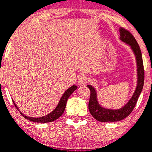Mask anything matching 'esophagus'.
Returning a JSON list of instances; mask_svg holds the SVG:
<instances>
[{
  "label": "esophagus",
  "instance_id": "esophagus-1",
  "mask_svg": "<svg viewBox=\"0 0 152 152\" xmlns=\"http://www.w3.org/2000/svg\"><path fill=\"white\" fill-rule=\"evenodd\" d=\"M88 82H89V78L85 75H82L79 77V83L80 85H85Z\"/></svg>",
  "mask_w": 152,
  "mask_h": 152
}]
</instances>
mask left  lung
I'll list each match as a JSON object with an SVG mask.
<instances>
[{
  "mask_svg": "<svg viewBox=\"0 0 152 152\" xmlns=\"http://www.w3.org/2000/svg\"><path fill=\"white\" fill-rule=\"evenodd\" d=\"M120 40L125 42L132 48V51L136 57L137 67V85L133 96L130 99L127 104L122 108L112 110L102 107L99 105L97 101V96L96 90L91 85H88V88L91 91L88 108L91 115L96 120L99 122H117L126 118L132 112L137 104L138 98L141 94L144 85V68L142 62V53L139 45L134 37L127 29L123 27L120 28Z\"/></svg>",
  "mask_w": 152,
  "mask_h": 152,
  "instance_id": "1",
  "label": "left lung"
}]
</instances>
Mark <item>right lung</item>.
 Instances as JSON below:
<instances>
[{
    "mask_svg": "<svg viewBox=\"0 0 152 152\" xmlns=\"http://www.w3.org/2000/svg\"><path fill=\"white\" fill-rule=\"evenodd\" d=\"M76 89H77V87H76V85H73V86H71L70 88H69L68 89L64 92V94L62 95V96H61V99H60L59 102H58V105L56 106V108L54 109L51 113H50L49 114L45 116V117H39V118H38V117L36 118V117H26V116H25L24 114H23V113L19 110V109L18 108L17 105H16L15 103L14 102V101H13V103H14L16 108L20 111V114H21L25 119H26V120H30V121L34 122V123H50V122H53L54 121V120H57V119L59 118V117L62 115L64 110H65L66 104H67V99H68V98L70 97V96L73 94V91H76Z\"/></svg>",
    "mask_w": 152,
    "mask_h": 152,
    "instance_id": "add662e5",
    "label": "right lung"
}]
</instances>
